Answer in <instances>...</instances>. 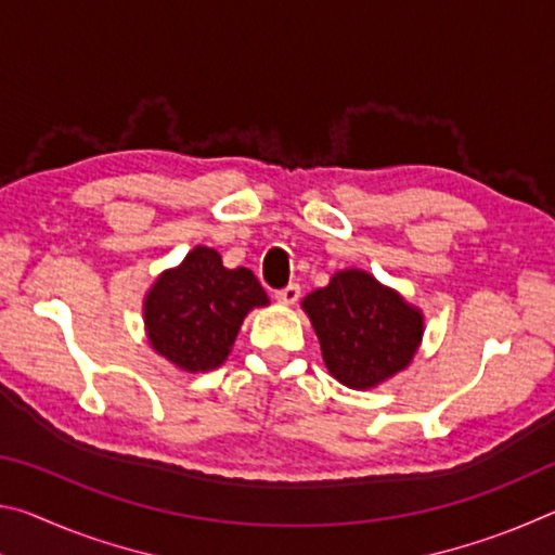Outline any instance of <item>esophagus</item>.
<instances>
[{
    "label": "esophagus",
    "instance_id": "1",
    "mask_svg": "<svg viewBox=\"0 0 555 555\" xmlns=\"http://www.w3.org/2000/svg\"><path fill=\"white\" fill-rule=\"evenodd\" d=\"M298 298H300V286L298 284H288L286 288L276 291V300H279V304H284V306H294Z\"/></svg>",
    "mask_w": 555,
    "mask_h": 555
}]
</instances>
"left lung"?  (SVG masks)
Instances as JSON below:
<instances>
[{
	"label": "left lung",
	"mask_w": 555,
	"mask_h": 555,
	"mask_svg": "<svg viewBox=\"0 0 555 555\" xmlns=\"http://www.w3.org/2000/svg\"><path fill=\"white\" fill-rule=\"evenodd\" d=\"M323 362L350 389H374L411 364L424 340V313L370 271L343 269L304 298Z\"/></svg>",
	"instance_id": "1"
}]
</instances>
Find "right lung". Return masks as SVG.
I'll use <instances>...</instances> for the list:
<instances>
[{"instance_id":"obj_1","label":"right lung","mask_w":555,"mask_h":555,"mask_svg":"<svg viewBox=\"0 0 555 555\" xmlns=\"http://www.w3.org/2000/svg\"><path fill=\"white\" fill-rule=\"evenodd\" d=\"M264 306L267 291L249 269H228L218 249L198 244L146 291L149 345L183 372L218 370L230 357L244 318Z\"/></svg>"}]
</instances>
